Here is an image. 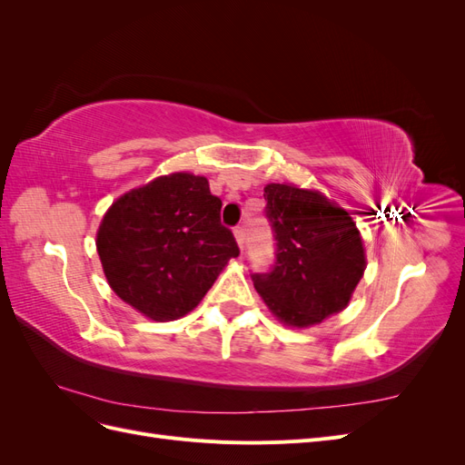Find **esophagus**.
<instances>
[{
	"instance_id": "obj_1",
	"label": "esophagus",
	"mask_w": 465,
	"mask_h": 465,
	"mask_svg": "<svg viewBox=\"0 0 465 465\" xmlns=\"http://www.w3.org/2000/svg\"><path fill=\"white\" fill-rule=\"evenodd\" d=\"M234 236H236L238 246L244 248V242H246V229L242 227V224H238V227H234Z\"/></svg>"
}]
</instances>
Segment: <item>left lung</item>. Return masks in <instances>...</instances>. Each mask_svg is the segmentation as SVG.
I'll return each mask as SVG.
<instances>
[{
	"mask_svg": "<svg viewBox=\"0 0 465 465\" xmlns=\"http://www.w3.org/2000/svg\"><path fill=\"white\" fill-rule=\"evenodd\" d=\"M263 198L275 238L270 272L252 273L263 302L294 328L343 311L367 267L353 219L311 190L267 184Z\"/></svg>",
	"mask_w": 465,
	"mask_h": 465,
	"instance_id": "obj_1",
	"label": "left lung"
}]
</instances>
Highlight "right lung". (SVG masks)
<instances>
[{
	"mask_svg": "<svg viewBox=\"0 0 465 465\" xmlns=\"http://www.w3.org/2000/svg\"><path fill=\"white\" fill-rule=\"evenodd\" d=\"M221 205L207 178L188 173L124 193L96 234L112 291L154 322L193 311L241 254L232 231L221 224Z\"/></svg>",
	"mask_w": 465,
	"mask_h": 465,
	"instance_id": "1",
	"label": "right lung"
}]
</instances>
